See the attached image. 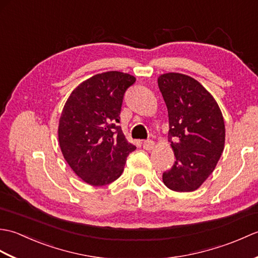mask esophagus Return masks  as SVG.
<instances>
[{"label": "esophagus", "instance_id": "obj_1", "mask_svg": "<svg viewBox=\"0 0 258 258\" xmlns=\"http://www.w3.org/2000/svg\"><path fill=\"white\" fill-rule=\"evenodd\" d=\"M154 146H155V143L152 140H146V141L143 142V147L147 151L153 150V149H154Z\"/></svg>", "mask_w": 258, "mask_h": 258}]
</instances>
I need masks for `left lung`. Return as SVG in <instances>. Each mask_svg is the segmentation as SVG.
I'll use <instances>...</instances> for the list:
<instances>
[{
	"instance_id": "left-lung-1",
	"label": "left lung",
	"mask_w": 258,
	"mask_h": 258,
	"mask_svg": "<svg viewBox=\"0 0 258 258\" xmlns=\"http://www.w3.org/2000/svg\"><path fill=\"white\" fill-rule=\"evenodd\" d=\"M168 111V141L176 161L163 173L169 189L193 191L213 173L224 150L225 125L220 107L205 87L179 73L157 80Z\"/></svg>"
}]
</instances>
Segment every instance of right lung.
Listing matches in <instances>:
<instances>
[{
	"label": "right lung",
	"mask_w": 258,
	"mask_h": 258,
	"mask_svg": "<svg viewBox=\"0 0 258 258\" xmlns=\"http://www.w3.org/2000/svg\"><path fill=\"white\" fill-rule=\"evenodd\" d=\"M134 76L111 71L96 74L72 92L58 125L65 161L90 185L114 182L123 173L126 157L136 150L118 126L126 90Z\"/></svg>",
	"instance_id": "1"
}]
</instances>
